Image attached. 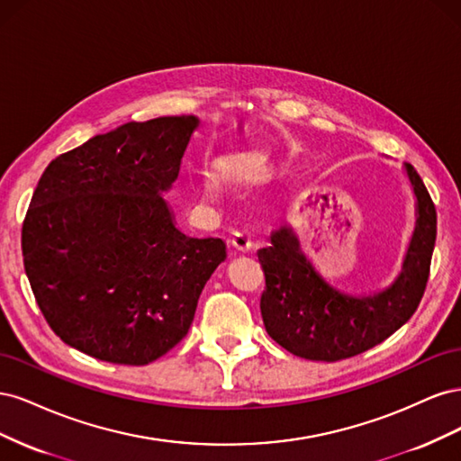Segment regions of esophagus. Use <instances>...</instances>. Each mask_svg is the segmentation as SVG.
<instances>
[{"label":"esophagus","mask_w":461,"mask_h":461,"mask_svg":"<svg viewBox=\"0 0 461 461\" xmlns=\"http://www.w3.org/2000/svg\"><path fill=\"white\" fill-rule=\"evenodd\" d=\"M230 246L232 248H236V249H240V252H249V249L254 248V244H252V236L249 234H246V232H242V230H234L232 234H230Z\"/></svg>","instance_id":"34e87169"}]
</instances>
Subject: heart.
<instances>
[{
    "label": "heart",
    "instance_id": "obj_1",
    "mask_svg": "<svg viewBox=\"0 0 461 461\" xmlns=\"http://www.w3.org/2000/svg\"><path fill=\"white\" fill-rule=\"evenodd\" d=\"M219 194H221V186L217 180L213 176H207L203 183V196L209 200H215V198H219Z\"/></svg>",
    "mask_w": 461,
    "mask_h": 461
}]
</instances>
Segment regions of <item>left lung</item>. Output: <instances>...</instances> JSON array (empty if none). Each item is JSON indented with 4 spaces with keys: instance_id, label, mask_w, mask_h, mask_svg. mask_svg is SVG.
<instances>
[{
    "instance_id": "obj_1",
    "label": "left lung",
    "mask_w": 461,
    "mask_h": 461,
    "mask_svg": "<svg viewBox=\"0 0 461 461\" xmlns=\"http://www.w3.org/2000/svg\"><path fill=\"white\" fill-rule=\"evenodd\" d=\"M415 198V227L394 281L371 292H348L321 273L305 256L288 225L271 232V246L258 258L265 273L261 317L269 337L285 350L313 361L352 357L381 344L420 305L432 249L437 212L421 176L403 163Z\"/></svg>"
}]
</instances>
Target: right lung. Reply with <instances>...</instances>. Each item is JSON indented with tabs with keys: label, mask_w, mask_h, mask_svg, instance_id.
Instances as JSON below:
<instances>
[{
	"label": "right lung",
	"mask_w": 461,
	"mask_h": 461,
	"mask_svg": "<svg viewBox=\"0 0 461 461\" xmlns=\"http://www.w3.org/2000/svg\"><path fill=\"white\" fill-rule=\"evenodd\" d=\"M194 115L127 122L55 158L23 225L24 271L53 332L109 364L146 366L186 337L221 239L176 227L163 194Z\"/></svg>",
	"instance_id": "add662e5"
}]
</instances>
